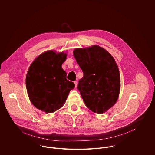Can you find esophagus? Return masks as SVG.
Returning a JSON list of instances; mask_svg holds the SVG:
<instances>
[{
  "label": "esophagus",
  "mask_w": 155,
  "mask_h": 155,
  "mask_svg": "<svg viewBox=\"0 0 155 155\" xmlns=\"http://www.w3.org/2000/svg\"><path fill=\"white\" fill-rule=\"evenodd\" d=\"M74 83H75V87H77V86H78V82L77 81H75Z\"/></svg>",
  "instance_id": "esophagus-1"
}]
</instances>
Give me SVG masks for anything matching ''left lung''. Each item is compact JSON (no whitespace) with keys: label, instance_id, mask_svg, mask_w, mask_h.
I'll use <instances>...</instances> for the list:
<instances>
[{"label":"left lung","instance_id":"left-lung-1","mask_svg":"<svg viewBox=\"0 0 155 155\" xmlns=\"http://www.w3.org/2000/svg\"><path fill=\"white\" fill-rule=\"evenodd\" d=\"M74 55L83 73L78 90L86 106L102 114L117 101L120 90L118 65L107 50L97 45L77 48Z\"/></svg>","mask_w":155,"mask_h":155}]
</instances>
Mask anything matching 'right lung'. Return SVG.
I'll use <instances>...</instances> for the list:
<instances>
[{"instance_id":"add662e5","label":"right lung","mask_w":155,"mask_h":155,"mask_svg":"<svg viewBox=\"0 0 155 155\" xmlns=\"http://www.w3.org/2000/svg\"><path fill=\"white\" fill-rule=\"evenodd\" d=\"M66 57L63 52H44L33 61L28 71L26 85L29 99L37 108L46 113L61 108L75 87L61 67Z\"/></svg>"}]
</instances>
